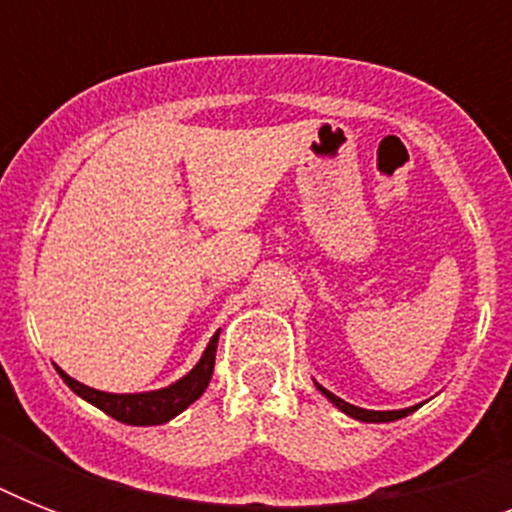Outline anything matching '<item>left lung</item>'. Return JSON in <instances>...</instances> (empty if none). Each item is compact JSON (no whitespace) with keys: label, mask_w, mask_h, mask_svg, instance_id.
<instances>
[{"label":"left lung","mask_w":512,"mask_h":512,"mask_svg":"<svg viewBox=\"0 0 512 512\" xmlns=\"http://www.w3.org/2000/svg\"><path fill=\"white\" fill-rule=\"evenodd\" d=\"M316 388L321 390V396H327L332 404L340 409V412H345L348 417H353V420L358 422H393V420H401V417H406V414H412L414 409H420L422 404L417 406H409V409H393V412H372V409H361V406H353L348 404V401H342V398H337L335 393H329L327 388H321L319 382H316Z\"/></svg>","instance_id":"1"}]
</instances>
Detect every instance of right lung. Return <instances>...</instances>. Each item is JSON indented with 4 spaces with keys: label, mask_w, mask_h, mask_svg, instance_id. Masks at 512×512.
Returning a JSON list of instances; mask_svg holds the SVG:
<instances>
[{
    "label": "right lung",
    "mask_w": 512,
    "mask_h": 512,
    "mask_svg": "<svg viewBox=\"0 0 512 512\" xmlns=\"http://www.w3.org/2000/svg\"><path fill=\"white\" fill-rule=\"evenodd\" d=\"M217 337H220V332L212 335L209 345L201 353L199 364L193 366L185 377H180L167 388L148 390V393H106V390H95L90 385H82L74 377H68L60 366H55V369L76 396L84 398L87 404L98 406L100 412H106L108 417H114L124 425H164L183 409H188L207 390L209 380H212V369H215Z\"/></svg>",
    "instance_id": "right-lung-1"
}]
</instances>
